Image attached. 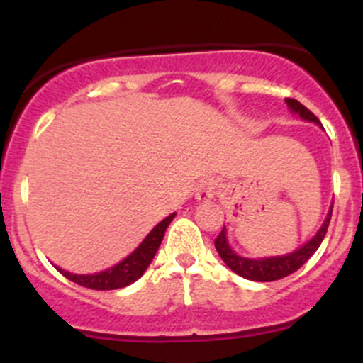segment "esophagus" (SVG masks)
Masks as SVG:
<instances>
[{
    "instance_id": "1",
    "label": "esophagus",
    "mask_w": 363,
    "mask_h": 363,
    "mask_svg": "<svg viewBox=\"0 0 363 363\" xmlns=\"http://www.w3.org/2000/svg\"><path fill=\"white\" fill-rule=\"evenodd\" d=\"M216 195V181L214 179H205L200 182L195 189V199L199 202H207V200L214 199Z\"/></svg>"
}]
</instances>
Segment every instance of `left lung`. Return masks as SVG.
<instances>
[{
    "instance_id": "left-lung-1",
    "label": "left lung",
    "mask_w": 363,
    "mask_h": 363,
    "mask_svg": "<svg viewBox=\"0 0 363 363\" xmlns=\"http://www.w3.org/2000/svg\"><path fill=\"white\" fill-rule=\"evenodd\" d=\"M286 104L288 108L291 112L300 116L302 119L309 121V123H316L320 124V119L314 116L309 108L303 107L300 101L294 100V98H286ZM334 207V203H332ZM330 218H332V208L328 211L327 218H325L323 225L321 228L318 230L316 235L313 237L311 240H307L302 247L298 250L290 252V255H283V256H269V258H244V256H239L235 251L230 247L228 239H226V230L223 226L221 233L216 237L214 240V246L216 251L219 252L223 262L230 267L235 274H239L240 277H246L250 281H259V283H269V281H277V279H283V277L290 276L294 274L295 270H298L314 252L318 251L320 244L323 242L325 235H327V230L328 225H330Z\"/></svg>"
}]
</instances>
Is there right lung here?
<instances>
[{
	"label": "right lung",
	"mask_w": 363,
	"mask_h": 363,
	"mask_svg": "<svg viewBox=\"0 0 363 363\" xmlns=\"http://www.w3.org/2000/svg\"><path fill=\"white\" fill-rule=\"evenodd\" d=\"M174 218L175 212L168 216V218H164L161 223H158V225L151 230V233L142 240L140 246L131 252L130 256H126L123 262L111 267V269L104 270V272L72 274L60 269V267H56V269L60 270L67 279L73 281V283L80 284V286L84 288H89V290H119V288L128 286V284L135 283V281L147 270V267L151 265L161 240H163L164 232H167L168 225H170Z\"/></svg>",
	"instance_id": "obj_1"
}]
</instances>
